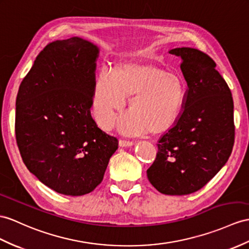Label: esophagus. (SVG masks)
Masks as SVG:
<instances>
[{
	"label": "esophagus",
	"mask_w": 249,
	"mask_h": 249,
	"mask_svg": "<svg viewBox=\"0 0 249 249\" xmlns=\"http://www.w3.org/2000/svg\"><path fill=\"white\" fill-rule=\"evenodd\" d=\"M132 144H134V142L126 141V139H120L119 141L120 147H129V145H132Z\"/></svg>",
	"instance_id": "obj_1"
}]
</instances>
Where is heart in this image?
Returning <instances> with one entry per match:
<instances>
[{
	"mask_svg": "<svg viewBox=\"0 0 249 249\" xmlns=\"http://www.w3.org/2000/svg\"><path fill=\"white\" fill-rule=\"evenodd\" d=\"M130 114L120 120L128 133H161L177 123L186 97V83L178 71L166 70L152 61L123 60L111 74L99 72L93 87L92 108L102 129L114 124L116 114L129 98Z\"/></svg>",
	"mask_w": 249,
	"mask_h": 249,
	"instance_id": "b5f03b06",
	"label": "heart"
}]
</instances>
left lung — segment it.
Here are the masks:
<instances>
[{"label":"left lung","instance_id":"1","mask_svg":"<svg viewBox=\"0 0 249 249\" xmlns=\"http://www.w3.org/2000/svg\"><path fill=\"white\" fill-rule=\"evenodd\" d=\"M169 53L181 58L188 89L177 123L157 142L159 151L147 177L163 195L186 196L207 184L231 154L233 100L207 53L190 47Z\"/></svg>","mask_w":249,"mask_h":249}]
</instances>
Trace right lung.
Wrapping results in <instances>:
<instances>
[{"label":"right lung","instance_id":"obj_1","mask_svg":"<svg viewBox=\"0 0 249 249\" xmlns=\"http://www.w3.org/2000/svg\"><path fill=\"white\" fill-rule=\"evenodd\" d=\"M98 47L78 37L48 43L20 84L16 139L23 162L41 183L65 196L98 186L118 139L90 115Z\"/></svg>","mask_w":249,"mask_h":249}]
</instances>
